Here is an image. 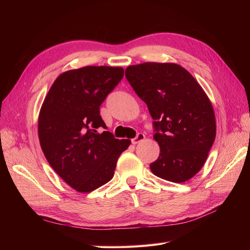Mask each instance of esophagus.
Wrapping results in <instances>:
<instances>
[{
	"label": "esophagus",
	"instance_id": "esophagus-1",
	"mask_svg": "<svg viewBox=\"0 0 250 250\" xmlns=\"http://www.w3.org/2000/svg\"><path fill=\"white\" fill-rule=\"evenodd\" d=\"M145 138L146 137H145V134H144V133H138L137 137L131 140V143L133 144V145H137V144H139L140 142L145 140Z\"/></svg>",
	"mask_w": 250,
	"mask_h": 250
}]
</instances>
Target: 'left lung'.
Segmentation results:
<instances>
[{"mask_svg": "<svg viewBox=\"0 0 250 250\" xmlns=\"http://www.w3.org/2000/svg\"><path fill=\"white\" fill-rule=\"evenodd\" d=\"M154 120L153 139L160 145L150 164L154 175L185 183L206 163L216 138L213 105L199 83L185 67L172 62H145L125 71Z\"/></svg>", "mask_w": 250, "mask_h": 250, "instance_id": "obj_1", "label": "left lung"}]
</instances>
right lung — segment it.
I'll return each instance as SVG.
<instances>
[{"instance_id":"add662e5","label":"right lung","mask_w":250,"mask_h":250,"mask_svg":"<svg viewBox=\"0 0 250 250\" xmlns=\"http://www.w3.org/2000/svg\"><path fill=\"white\" fill-rule=\"evenodd\" d=\"M124 76L120 66H83L60 74L44 98L39 138L48 163L65 183L89 193L113 177L118 158L130 140L106 129L100 105Z\"/></svg>"}]
</instances>
